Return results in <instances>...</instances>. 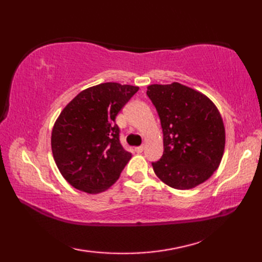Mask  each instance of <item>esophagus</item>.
<instances>
[{
  "label": "esophagus",
  "mask_w": 262,
  "mask_h": 262,
  "mask_svg": "<svg viewBox=\"0 0 262 262\" xmlns=\"http://www.w3.org/2000/svg\"><path fill=\"white\" fill-rule=\"evenodd\" d=\"M144 148H145V147H144V145L137 146V147H135V152H136V153H142V152L144 151Z\"/></svg>",
  "instance_id": "34e87169"
}]
</instances>
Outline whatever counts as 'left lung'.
Masks as SVG:
<instances>
[{"label": "left lung", "mask_w": 262, "mask_h": 262, "mask_svg": "<svg viewBox=\"0 0 262 262\" xmlns=\"http://www.w3.org/2000/svg\"><path fill=\"white\" fill-rule=\"evenodd\" d=\"M161 120L163 155L153 170L166 185L185 190L205 182L217 170L225 147V128L209 98L173 82L147 86Z\"/></svg>", "instance_id": "1"}]
</instances>
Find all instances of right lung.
Segmentation results:
<instances>
[{
    "label": "right lung",
    "instance_id": "add662e5",
    "mask_svg": "<svg viewBox=\"0 0 262 262\" xmlns=\"http://www.w3.org/2000/svg\"><path fill=\"white\" fill-rule=\"evenodd\" d=\"M138 89L101 83L80 92L60 113L52 132V151L71 186L99 193L118 180L132 154L120 144L116 116Z\"/></svg>",
    "mask_w": 262,
    "mask_h": 262
}]
</instances>
